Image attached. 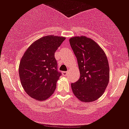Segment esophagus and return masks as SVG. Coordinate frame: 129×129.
Returning <instances> with one entry per match:
<instances>
[{
  "label": "esophagus",
  "mask_w": 129,
  "mask_h": 129,
  "mask_svg": "<svg viewBox=\"0 0 129 129\" xmlns=\"http://www.w3.org/2000/svg\"><path fill=\"white\" fill-rule=\"evenodd\" d=\"M62 74H63V76H67V74H68V72L63 71V72H62Z\"/></svg>",
  "instance_id": "esophagus-1"
}]
</instances>
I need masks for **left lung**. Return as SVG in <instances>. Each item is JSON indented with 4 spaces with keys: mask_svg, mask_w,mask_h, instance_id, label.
Here are the masks:
<instances>
[{
    "mask_svg": "<svg viewBox=\"0 0 129 129\" xmlns=\"http://www.w3.org/2000/svg\"><path fill=\"white\" fill-rule=\"evenodd\" d=\"M69 42L80 73L78 81L71 84L73 93L83 103L93 102L103 95L109 83L106 55L96 42L86 36H74Z\"/></svg>",
    "mask_w": 129,
    "mask_h": 129,
    "instance_id": "1",
    "label": "left lung"
}]
</instances>
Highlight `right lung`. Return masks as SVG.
<instances>
[{
  "mask_svg": "<svg viewBox=\"0 0 129 129\" xmlns=\"http://www.w3.org/2000/svg\"><path fill=\"white\" fill-rule=\"evenodd\" d=\"M66 37L50 35L34 42L25 51L19 65L21 85L30 97L37 101L48 99L61 76L57 71L55 53Z\"/></svg>",
  "mask_w": 129,
  "mask_h": 129,
  "instance_id": "1",
  "label": "right lung"
}]
</instances>
